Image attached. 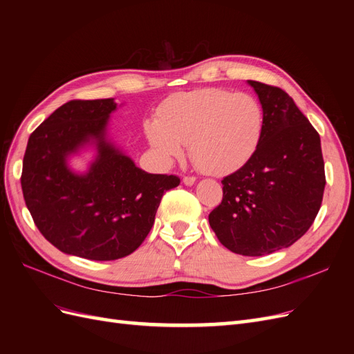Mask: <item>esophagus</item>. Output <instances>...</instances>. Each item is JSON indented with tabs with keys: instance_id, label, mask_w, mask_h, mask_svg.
Masks as SVG:
<instances>
[{
	"instance_id": "obj_1",
	"label": "esophagus",
	"mask_w": 354,
	"mask_h": 354,
	"mask_svg": "<svg viewBox=\"0 0 354 354\" xmlns=\"http://www.w3.org/2000/svg\"><path fill=\"white\" fill-rule=\"evenodd\" d=\"M183 183L186 186H194L196 183V178L195 177H183Z\"/></svg>"
}]
</instances>
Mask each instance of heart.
Wrapping results in <instances>:
<instances>
[{"mask_svg": "<svg viewBox=\"0 0 354 354\" xmlns=\"http://www.w3.org/2000/svg\"><path fill=\"white\" fill-rule=\"evenodd\" d=\"M264 111L254 95L220 88L181 93L168 99L146 136L158 159L168 165L185 146L202 173L223 177L242 168L259 147Z\"/></svg>", "mask_w": 354, "mask_h": 354, "instance_id": "b5f03b06", "label": "heart"}]
</instances>
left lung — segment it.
Here are the masks:
<instances>
[{
    "instance_id": "obj_1",
    "label": "left lung",
    "mask_w": 354,
    "mask_h": 354,
    "mask_svg": "<svg viewBox=\"0 0 354 354\" xmlns=\"http://www.w3.org/2000/svg\"><path fill=\"white\" fill-rule=\"evenodd\" d=\"M246 84L263 106V136L248 162L223 178V201L208 220L227 250L261 257L291 246L312 226L325 165L320 137L292 97L272 85Z\"/></svg>"
}]
</instances>
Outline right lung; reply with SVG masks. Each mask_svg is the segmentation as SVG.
Wrapping results in <instances>:
<instances>
[{"instance_id": "add662e5", "label": "right lung", "mask_w": 354, "mask_h": 354, "mask_svg": "<svg viewBox=\"0 0 354 354\" xmlns=\"http://www.w3.org/2000/svg\"><path fill=\"white\" fill-rule=\"evenodd\" d=\"M115 99L72 100L30 134L22 190L38 230L62 252L94 261L134 252L151 232L167 190L180 178L149 174L109 133ZM88 154L84 170L71 167Z\"/></svg>"}]
</instances>
